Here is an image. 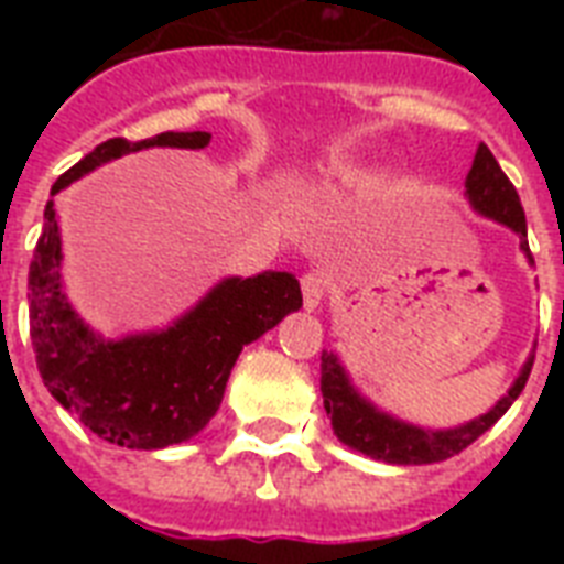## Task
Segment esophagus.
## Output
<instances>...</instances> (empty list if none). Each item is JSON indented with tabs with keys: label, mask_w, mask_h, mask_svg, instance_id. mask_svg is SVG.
Returning a JSON list of instances; mask_svg holds the SVG:
<instances>
[{
	"label": "esophagus",
	"mask_w": 564,
	"mask_h": 564,
	"mask_svg": "<svg viewBox=\"0 0 564 564\" xmlns=\"http://www.w3.org/2000/svg\"><path fill=\"white\" fill-rule=\"evenodd\" d=\"M327 292V281L322 272H307L301 278V295H304V310H318L322 307V301H325Z\"/></svg>",
	"instance_id": "obj_1"
}]
</instances>
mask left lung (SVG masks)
Here are the masks:
<instances>
[{
    "instance_id": "8db88e82",
    "label": "left lung",
    "mask_w": 564,
    "mask_h": 564,
    "mask_svg": "<svg viewBox=\"0 0 564 564\" xmlns=\"http://www.w3.org/2000/svg\"><path fill=\"white\" fill-rule=\"evenodd\" d=\"M465 198L480 216L516 230L527 263L533 265V254H530V246H527L524 207H521V198H518L512 181L503 175L500 163L489 152V145H477L471 172L465 178ZM533 360L535 354H530L518 377L512 380V386L507 389V394L489 412H482L480 419L456 424V427H421V424L403 421L392 412L375 406L351 383L339 354L334 351H322V398H325V412L330 424H334L336 438L351 451H360V454L389 465H430L451 459L463 447L477 442L486 430L498 424L500 415L512 406V401L524 389Z\"/></svg>"
}]
</instances>
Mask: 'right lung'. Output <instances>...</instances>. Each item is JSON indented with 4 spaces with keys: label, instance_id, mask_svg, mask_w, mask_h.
I'll return each instance as SVG.
<instances>
[{
    "label": "right lung",
    "instance_id": "add662e5",
    "mask_svg": "<svg viewBox=\"0 0 564 564\" xmlns=\"http://www.w3.org/2000/svg\"><path fill=\"white\" fill-rule=\"evenodd\" d=\"M207 131H166L128 143L96 145L55 181L57 195L101 163L140 149H204ZM64 251L55 198L43 210V234L29 269L31 345L43 383L66 412L110 445L161 451L193 438L216 415L239 351L301 307L290 272L221 278L195 307L161 330L105 339L64 292Z\"/></svg>",
    "mask_w": 564,
    "mask_h": 564
}]
</instances>
